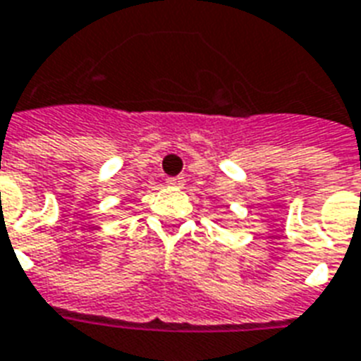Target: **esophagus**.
Wrapping results in <instances>:
<instances>
[{
  "mask_svg": "<svg viewBox=\"0 0 361 361\" xmlns=\"http://www.w3.org/2000/svg\"><path fill=\"white\" fill-rule=\"evenodd\" d=\"M166 185L172 187V189H181L185 185V180L181 176H176V178H166Z\"/></svg>",
  "mask_w": 361,
  "mask_h": 361,
  "instance_id": "obj_1",
  "label": "esophagus"
}]
</instances>
